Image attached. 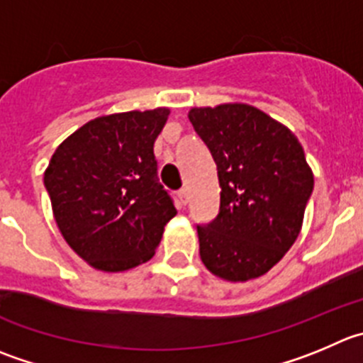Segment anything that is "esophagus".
Here are the masks:
<instances>
[{
    "instance_id": "1",
    "label": "esophagus",
    "mask_w": 363,
    "mask_h": 363,
    "mask_svg": "<svg viewBox=\"0 0 363 363\" xmlns=\"http://www.w3.org/2000/svg\"><path fill=\"white\" fill-rule=\"evenodd\" d=\"M178 199H179V203H182V205H187V201H189V191L187 189H179L178 191Z\"/></svg>"
}]
</instances>
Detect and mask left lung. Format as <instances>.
<instances>
[{"label": "left lung", "mask_w": 363, "mask_h": 363, "mask_svg": "<svg viewBox=\"0 0 363 363\" xmlns=\"http://www.w3.org/2000/svg\"><path fill=\"white\" fill-rule=\"evenodd\" d=\"M217 165L219 213L198 224L199 257L228 281L278 264L298 239L313 174L294 133L255 106L228 103L189 112Z\"/></svg>", "instance_id": "obj_1"}]
</instances>
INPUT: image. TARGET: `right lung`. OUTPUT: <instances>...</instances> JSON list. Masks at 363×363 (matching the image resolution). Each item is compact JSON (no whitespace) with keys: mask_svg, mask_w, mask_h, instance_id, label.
Here are the masks:
<instances>
[{"mask_svg":"<svg viewBox=\"0 0 363 363\" xmlns=\"http://www.w3.org/2000/svg\"><path fill=\"white\" fill-rule=\"evenodd\" d=\"M167 116L155 108L89 121L57 147L44 172L65 242L99 271L150 260L176 216L153 153Z\"/></svg>","mask_w":363,"mask_h":363,"instance_id":"right-lung-1","label":"right lung"}]
</instances>
